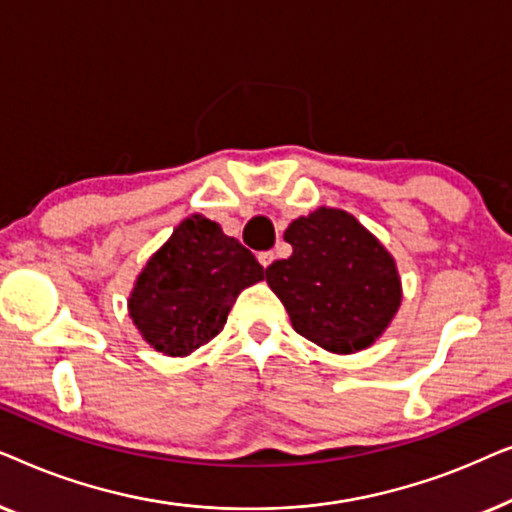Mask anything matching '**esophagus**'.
Instances as JSON below:
<instances>
[{"label": "esophagus", "instance_id": "34e87169", "mask_svg": "<svg viewBox=\"0 0 512 512\" xmlns=\"http://www.w3.org/2000/svg\"><path fill=\"white\" fill-rule=\"evenodd\" d=\"M272 261H275V254H272V251H261V254H258V263H261L263 268L272 265Z\"/></svg>", "mask_w": 512, "mask_h": 512}]
</instances>
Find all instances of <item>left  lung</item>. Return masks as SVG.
I'll use <instances>...</instances> for the list:
<instances>
[{
	"label": "left lung",
	"mask_w": 512,
	"mask_h": 512,
	"mask_svg": "<svg viewBox=\"0 0 512 512\" xmlns=\"http://www.w3.org/2000/svg\"><path fill=\"white\" fill-rule=\"evenodd\" d=\"M293 254L265 270L296 333L335 354L373 345L401 305L387 249L342 209L319 207L286 228Z\"/></svg>",
	"instance_id": "8db88e82"
}]
</instances>
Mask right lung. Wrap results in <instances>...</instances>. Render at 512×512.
I'll return each instance as SVG.
<instances>
[{"label": "right lung", "mask_w": 512, "mask_h": 512, "mask_svg": "<svg viewBox=\"0 0 512 512\" xmlns=\"http://www.w3.org/2000/svg\"><path fill=\"white\" fill-rule=\"evenodd\" d=\"M263 277V265L219 223L188 216L137 277L130 317L158 352L186 356L223 331L240 291Z\"/></svg>", "instance_id": "obj_1"}]
</instances>
